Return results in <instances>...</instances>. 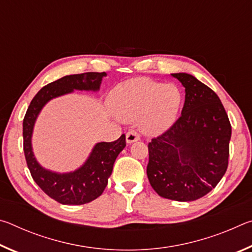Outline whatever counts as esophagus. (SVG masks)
I'll return each instance as SVG.
<instances>
[{"instance_id": "1", "label": "esophagus", "mask_w": 252, "mask_h": 252, "mask_svg": "<svg viewBox=\"0 0 252 252\" xmlns=\"http://www.w3.org/2000/svg\"><path fill=\"white\" fill-rule=\"evenodd\" d=\"M139 140H140V136H139L138 133H136V131L131 130V131H129L126 133V143L131 144V143H133V142L139 141Z\"/></svg>"}]
</instances>
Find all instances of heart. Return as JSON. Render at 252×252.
Wrapping results in <instances>:
<instances>
[{
  "label": "heart",
  "mask_w": 252,
  "mask_h": 252,
  "mask_svg": "<svg viewBox=\"0 0 252 252\" xmlns=\"http://www.w3.org/2000/svg\"><path fill=\"white\" fill-rule=\"evenodd\" d=\"M181 102L177 85L147 78L122 82L110 95L111 108L119 118L125 121L139 119L142 131L150 134L160 133L173 125Z\"/></svg>",
  "instance_id": "b5f03b06"
}]
</instances>
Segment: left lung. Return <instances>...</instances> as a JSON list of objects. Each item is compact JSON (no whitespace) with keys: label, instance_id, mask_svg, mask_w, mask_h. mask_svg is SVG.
Segmentation results:
<instances>
[{"label":"left lung","instance_id":"1","mask_svg":"<svg viewBox=\"0 0 252 252\" xmlns=\"http://www.w3.org/2000/svg\"><path fill=\"white\" fill-rule=\"evenodd\" d=\"M186 89L181 117L148 144L147 174L162 198L193 201L227 171L231 125L219 96L188 73H173Z\"/></svg>","mask_w":252,"mask_h":252}]
</instances>
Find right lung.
I'll list each match as a JSON object with an SVG mask.
<instances>
[{
	"label": "right lung",
	"mask_w": 252,
	"mask_h": 252,
	"mask_svg": "<svg viewBox=\"0 0 252 252\" xmlns=\"http://www.w3.org/2000/svg\"><path fill=\"white\" fill-rule=\"evenodd\" d=\"M105 72H87L65 75L45 85L30 103L23 120V150L33 180L50 198L62 204H84L103 192L117 157L126 147V135L113 142L96 143L82 167L69 173H57L41 167L32 151L31 138L36 118L43 106L54 97L73 90L97 91Z\"/></svg>",
	"instance_id": "right-lung-1"
}]
</instances>
